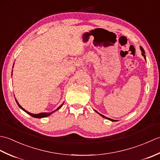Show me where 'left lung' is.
<instances>
[{"label":"left lung","mask_w":160,"mask_h":160,"mask_svg":"<svg viewBox=\"0 0 160 160\" xmlns=\"http://www.w3.org/2000/svg\"><path fill=\"white\" fill-rule=\"evenodd\" d=\"M140 50H141V52H142V55L144 56V59L146 60V56H145V52H144V49L142 48V47H140ZM96 112V113H98V114H99L100 116H102V118H106V119H107V120H111V121H112V122H115L116 120H112V119H111V118H107L106 116H104V115H102V114H100V113H98V111H96V110H94Z\"/></svg>","instance_id":"8db88e82"}]
</instances>
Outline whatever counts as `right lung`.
Instances as JSON below:
<instances>
[{"label": "right lung", "mask_w": 160, "mask_h": 160, "mask_svg": "<svg viewBox=\"0 0 160 160\" xmlns=\"http://www.w3.org/2000/svg\"><path fill=\"white\" fill-rule=\"evenodd\" d=\"M13 65H14V64H13ZM13 72V71H12ZM16 103H17V104L18 105V107L21 108V109L22 110V111H24L25 112H26L28 114H29V115H31V116H32V117H33V118H46V117H47V116H49V115H52L53 113H54V112L55 111H58L59 109V108L62 106L63 105V104H64V102L60 105V106L59 107H58L56 110H54L53 111H52V112H50V113H38V114H33V113H29V112H28V111H27L25 109H24V108L20 106V105L19 104V103L18 102V101H17L16 100Z\"/></svg>", "instance_id": "1"}]
</instances>
